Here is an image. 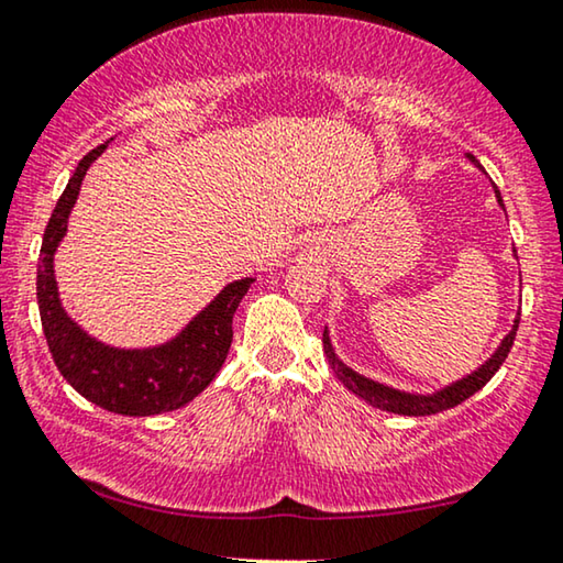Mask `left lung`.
Instances as JSON below:
<instances>
[{
	"label": "left lung",
	"instance_id": "1",
	"mask_svg": "<svg viewBox=\"0 0 563 563\" xmlns=\"http://www.w3.org/2000/svg\"><path fill=\"white\" fill-rule=\"evenodd\" d=\"M470 162L477 164V158L470 154ZM481 166V164H477ZM498 191V189H496ZM498 201L503 205L500 199V191H498ZM518 323H521V313H518L516 323H514V331H510L506 339H503L500 349L496 354L490 356V362H485L477 372H473L465 379H460L452 384V387L442 389L438 394H432V397H419V394H407V391H397V389H389L384 387V384H376L372 379H366V376L351 372L346 364L339 362V356L333 354L331 349V341H329V333L323 331V351L325 356H329V362L333 366V372L339 379L343 382V387L351 389L356 394L358 399H364L366 405L372 407H379L384 412H394V415H407V417H424V415H438L444 412V409H452L457 405H463L465 399L473 397L475 391H481L485 384L493 379V374L498 372L500 364L506 362L508 354H510V346H514L516 341V331H518Z\"/></svg>",
	"mask_w": 563,
	"mask_h": 563
}]
</instances>
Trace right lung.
<instances>
[{
  "label": "right lung",
  "mask_w": 563,
  "mask_h": 563,
  "mask_svg": "<svg viewBox=\"0 0 563 563\" xmlns=\"http://www.w3.org/2000/svg\"><path fill=\"white\" fill-rule=\"evenodd\" d=\"M106 144L80 158L49 217L37 260V306L49 354L70 387L88 401L125 417H148L189 405L209 387L232 346V316L253 278L230 283L181 335L158 349L121 351L103 346L80 331L60 306L53 255L67 230V217L78 199L88 166Z\"/></svg>",
  "instance_id": "right-lung-1"
}]
</instances>
